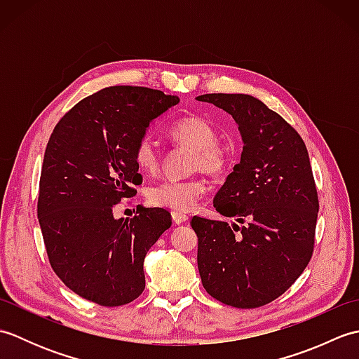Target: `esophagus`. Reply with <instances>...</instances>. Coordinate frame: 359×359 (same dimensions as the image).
Listing matches in <instances>:
<instances>
[{
	"instance_id": "obj_1",
	"label": "esophagus",
	"mask_w": 359,
	"mask_h": 359,
	"mask_svg": "<svg viewBox=\"0 0 359 359\" xmlns=\"http://www.w3.org/2000/svg\"><path fill=\"white\" fill-rule=\"evenodd\" d=\"M171 217H172V222L177 224V225L185 224L187 220H188V216L185 215V212H179V211H172L171 212Z\"/></svg>"
}]
</instances>
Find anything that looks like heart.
<instances>
[{
    "label": "heart",
    "mask_w": 359,
    "mask_h": 359,
    "mask_svg": "<svg viewBox=\"0 0 359 359\" xmlns=\"http://www.w3.org/2000/svg\"><path fill=\"white\" fill-rule=\"evenodd\" d=\"M171 139L193 152L189 170L208 175H220L230 168L234 148L230 143H220L216 128L208 120L199 117L182 118L170 129ZM134 160L144 172H152L158 166V149L151 135H143L135 143ZM205 194L203 180L191 177L185 180H163L148 189V201L154 207L191 211Z\"/></svg>",
    "instance_id": "obj_1"
}]
</instances>
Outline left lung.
Returning a JSON list of instances; mask_svg holds the SVG:
<instances>
[{
  "label": "left lung",
  "mask_w": 359,
  "mask_h": 359,
  "mask_svg": "<svg viewBox=\"0 0 359 359\" xmlns=\"http://www.w3.org/2000/svg\"><path fill=\"white\" fill-rule=\"evenodd\" d=\"M196 98L230 114L243 142L241 162L212 201L243 225L191 219L202 285L226 306L262 307L292 287L313 253L319 202L306 143L255 97Z\"/></svg>",
  "instance_id": "left-lung-1"
}]
</instances>
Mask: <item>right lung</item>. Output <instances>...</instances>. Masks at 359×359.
I'll list each match as a JSON object with an SVG mask.
<instances>
[{"mask_svg":"<svg viewBox=\"0 0 359 359\" xmlns=\"http://www.w3.org/2000/svg\"><path fill=\"white\" fill-rule=\"evenodd\" d=\"M180 102L140 86H111L83 98L53 128L40 177L38 220L53 271L74 293L103 307L144 290L143 262L168 228L163 208L114 217L135 196L134 148L149 123Z\"/></svg>","mask_w":359,"mask_h":359,"instance_id":"add662e5","label":"right lung"}]
</instances>
